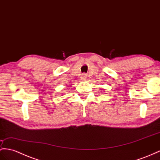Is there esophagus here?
Here are the masks:
<instances>
[{
    "instance_id": "obj_1",
    "label": "esophagus",
    "mask_w": 160,
    "mask_h": 160,
    "mask_svg": "<svg viewBox=\"0 0 160 160\" xmlns=\"http://www.w3.org/2000/svg\"><path fill=\"white\" fill-rule=\"evenodd\" d=\"M87 74H85V73H83V74H82V76H81V79H82L83 80H86L87 79Z\"/></svg>"
}]
</instances>
